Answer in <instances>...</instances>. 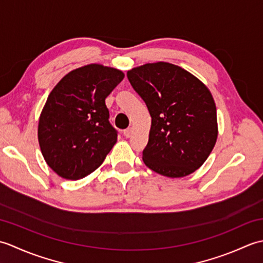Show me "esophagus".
Listing matches in <instances>:
<instances>
[{
	"mask_svg": "<svg viewBox=\"0 0 263 263\" xmlns=\"http://www.w3.org/2000/svg\"><path fill=\"white\" fill-rule=\"evenodd\" d=\"M132 132H133L132 128L128 127V128H126V130L123 131V135H124L125 138H130L132 136Z\"/></svg>",
	"mask_w": 263,
	"mask_h": 263,
	"instance_id": "obj_1",
	"label": "esophagus"
}]
</instances>
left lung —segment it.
I'll return each mask as SVG.
<instances>
[{"label": "left lung", "mask_w": 263, "mask_h": 263, "mask_svg": "<svg viewBox=\"0 0 263 263\" xmlns=\"http://www.w3.org/2000/svg\"><path fill=\"white\" fill-rule=\"evenodd\" d=\"M126 76L152 116L143 163L167 177L197 171L214 149L218 135L209 89L190 72L166 62L141 65Z\"/></svg>", "instance_id": "left-lung-1"}]
</instances>
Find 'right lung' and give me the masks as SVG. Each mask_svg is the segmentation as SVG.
<instances>
[{"label":"right lung","mask_w":263,"mask_h":263,"mask_svg":"<svg viewBox=\"0 0 263 263\" xmlns=\"http://www.w3.org/2000/svg\"><path fill=\"white\" fill-rule=\"evenodd\" d=\"M124 78L100 64L63 77L49 93L39 117L38 141L47 165L66 180L96 171L117 140L105 99Z\"/></svg>","instance_id":"add662e5"}]
</instances>
